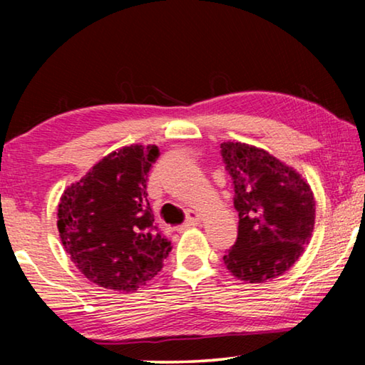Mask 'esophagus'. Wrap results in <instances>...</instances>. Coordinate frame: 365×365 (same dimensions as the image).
<instances>
[{
  "label": "esophagus",
  "mask_w": 365,
  "mask_h": 365,
  "mask_svg": "<svg viewBox=\"0 0 365 365\" xmlns=\"http://www.w3.org/2000/svg\"><path fill=\"white\" fill-rule=\"evenodd\" d=\"M199 221H201V214H199L197 211H189V214H187V221L184 222V226L179 227V229H186V227L197 226Z\"/></svg>",
  "instance_id": "esophagus-1"
}]
</instances>
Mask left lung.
Returning a JSON list of instances; mask_svg holds the SVG:
<instances>
[{"label":"left lung","mask_w":365,"mask_h":365,"mask_svg":"<svg viewBox=\"0 0 365 365\" xmlns=\"http://www.w3.org/2000/svg\"><path fill=\"white\" fill-rule=\"evenodd\" d=\"M221 156L239 216L237 239L224 264L234 277L252 284L282 276L312 237L311 186L296 169L251 144L222 143Z\"/></svg>","instance_id":"obj_1"}]
</instances>
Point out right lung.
Returning a JSON list of instances; mask_svg holds the SVG:
<instances>
[{
	"label": "right lung",
	"mask_w": 365,
	"mask_h": 365,
	"mask_svg": "<svg viewBox=\"0 0 365 365\" xmlns=\"http://www.w3.org/2000/svg\"><path fill=\"white\" fill-rule=\"evenodd\" d=\"M159 149L131 144L89 169L63 192L58 231L64 251L89 281L138 291L163 269L171 241L159 232L146 182Z\"/></svg>",
	"instance_id": "add662e5"
}]
</instances>
